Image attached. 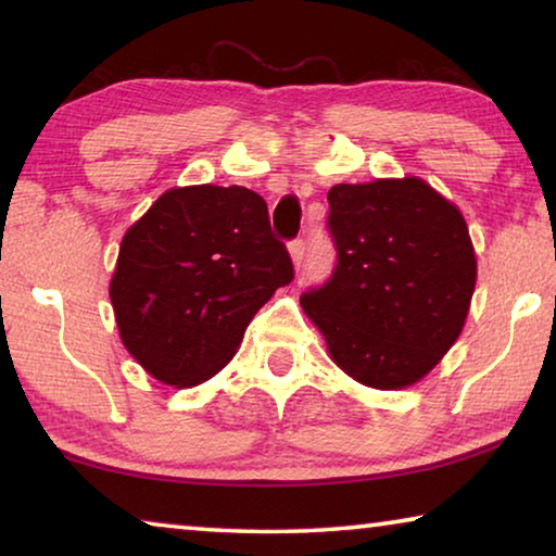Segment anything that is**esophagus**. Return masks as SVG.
Here are the masks:
<instances>
[{"mask_svg":"<svg viewBox=\"0 0 556 556\" xmlns=\"http://www.w3.org/2000/svg\"><path fill=\"white\" fill-rule=\"evenodd\" d=\"M289 255H291V262H294V267H301V262H304V255H306L304 238H296L289 242Z\"/></svg>","mask_w":556,"mask_h":556,"instance_id":"obj_1","label":"esophagus"}]
</instances>
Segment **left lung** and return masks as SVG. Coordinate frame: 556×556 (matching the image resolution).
Segmentation results:
<instances>
[{
	"instance_id": "8db88e82",
	"label": "left lung",
	"mask_w": 556,
	"mask_h": 556,
	"mask_svg": "<svg viewBox=\"0 0 556 556\" xmlns=\"http://www.w3.org/2000/svg\"><path fill=\"white\" fill-rule=\"evenodd\" d=\"M333 275L301 294L333 363L378 390L414 384L460 336L476 255L460 211L421 178L338 184Z\"/></svg>"
}]
</instances>
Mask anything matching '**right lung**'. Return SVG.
Listing matches in <instances>:
<instances>
[{"label": "right lung", "instance_id": "1", "mask_svg": "<svg viewBox=\"0 0 556 556\" xmlns=\"http://www.w3.org/2000/svg\"><path fill=\"white\" fill-rule=\"evenodd\" d=\"M294 279L267 203L244 186H186L159 195L127 230L110 281L119 338L156 380L213 378L244 328Z\"/></svg>", "mask_w": 556, "mask_h": 556}]
</instances>
